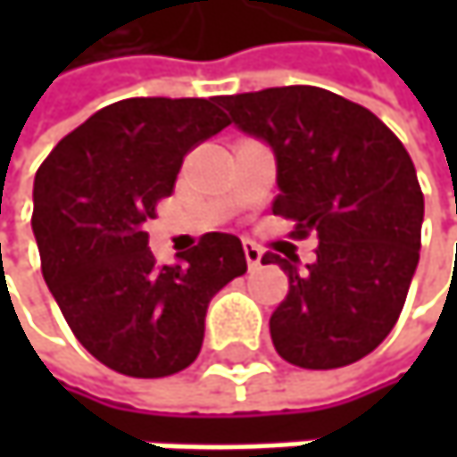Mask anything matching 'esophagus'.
Instances as JSON below:
<instances>
[{"mask_svg": "<svg viewBox=\"0 0 457 457\" xmlns=\"http://www.w3.org/2000/svg\"><path fill=\"white\" fill-rule=\"evenodd\" d=\"M243 253H245V262H248V270H256L262 264V248L251 240L243 243Z\"/></svg>", "mask_w": 457, "mask_h": 457, "instance_id": "obj_1", "label": "esophagus"}]
</instances>
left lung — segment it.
<instances>
[{"instance_id":"left-lung-1","label":"left lung","mask_w":457,"mask_h":457,"mask_svg":"<svg viewBox=\"0 0 457 457\" xmlns=\"http://www.w3.org/2000/svg\"><path fill=\"white\" fill-rule=\"evenodd\" d=\"M229 121L267 139L278 158L272 214L294 240L318 235V259L267 251L288 294L270 318L278 354L307 370L370 354L400 318L420 251L423 193L400 137L368 108L294 84L220 97Z\"/></svg>"}]
</instances>
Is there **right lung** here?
<instances>
[{
    "label": "right lung",
    "instance_id": "add662e5",
    "mask_svg": "<svg viewBox=\"0 0 457 457\" xmlns=\"http://www.w3.org/2000/svg\"><path fill=\"white\" fill-rule=\"evenodd\" d=\"M229 124L220 97H129L60 139L34 179L46 286L81 346L116 373L163 378L201 352L209 302L245 272L240 237L206 232L158 264L142 225L185 155Z\"/></svg>",
    "mask_w": 457,
    "mask_h": 457
}]
</instances>
